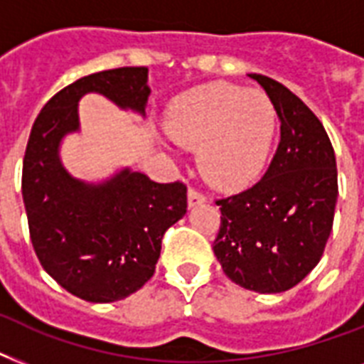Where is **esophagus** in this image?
<instances>
[{
    "instance_id": "1",
    "label": "esophagus",
    "mask_w": 364,
    "mask_h": 364,
    "mask_svg": "<svg viewBox=\"0 0 364 364\" xmlns=\"http://www.w3.org/2000/svg\"><path fill=\"white\" fill-rule=\"evenodd\" d=\"M187 202H188V208H196V205L204 204L205 196L202 193H198V191H194V188H188Z\"/></svg>"
}]
</instances>
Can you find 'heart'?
Instances as JSON below:
<instances>
[{"mask_svg": "<svg viewBox=\"0 0 364 364\" xmlns=\"http://www.w3.org/2000/svg\"><path fill=\"white\" fill-rule=\"evenodd\" d=\"M276 111L264 94L210 82L171 102L168 136L198 149V168L213 187L236 188L259 176L270 153Z\"/></svg>", "mask_w": 364, "mask_h": 364, "instance_id": "b5f03b06", "label": "heart"}]
</instances>
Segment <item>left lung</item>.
Returning a JSON list of instances; mask_svg holds the SVG:
<instances>
[{
	"instance_id": "obj_1",
	"label": "left lung",
	"mask_w": 364,
	"mask_h": 364,
	"mask_svg": "<svg viewBox=\"0 0 364 364\" xmlns=\"http://www.w3.org/2000/svg\"><path fill=\"white\" fill-rule=\"evenodd\" d=\"M279 119V145L257 185L219 200L213 243L223 272L236 285L276 294L300 283L321 260L333 230L338 171L327 132L282 82L249 73Z\"/></svg>"
}]
</instances>
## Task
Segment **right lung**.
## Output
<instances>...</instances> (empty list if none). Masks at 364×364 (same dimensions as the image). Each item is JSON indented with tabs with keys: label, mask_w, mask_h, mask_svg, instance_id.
<instances>
[{
	"label": "right lung",
	"mask_w": 364,
	"mask_h": 364,
	"mask_svg": "<svg viewBox=\"0 0 364 364\" xmlns=\"http://www.w3.org/2000/svg\"><path fill=\"white\" fill-rule=\"evenodd\" d=\"M102 94L145 119L147 68H119L71 82L48 100L31 126L22 198L41 266L87 302H117L153 277L162 236L187 213L183 183H154L130 166L87 181L62 162V143L81 132L79 102Z\"/></svg>",
	"instance_id": "obj_1"
}]
</instances>
